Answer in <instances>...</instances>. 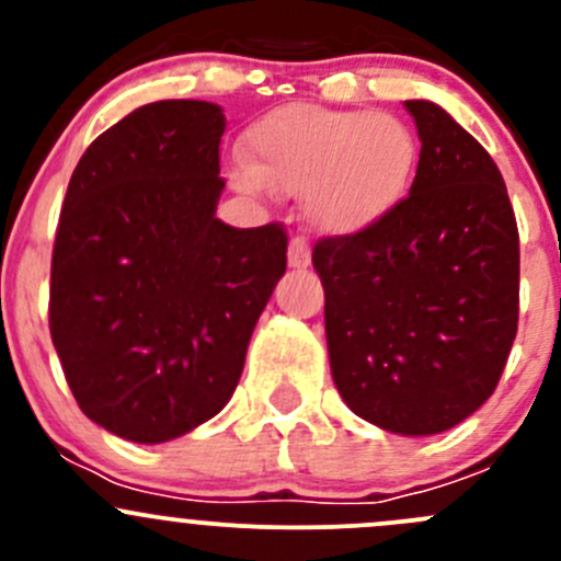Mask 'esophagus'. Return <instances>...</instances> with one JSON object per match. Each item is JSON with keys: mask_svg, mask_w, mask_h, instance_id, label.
<instances>
[{"mask_svg": "<svg viewBox=\"0 0 561 561\" xmlns=\"http://www.w3.org/2000/svg\"><path fill=\"white\" fill-rule=\"evenodd\" d=\"M287 263L290 268H307L312 263V252H309V241L304 236L290 239V252H287Z\"/></svg>", "mask_w": 561, "mask_h": 561, "instance_id": "esophagus-1", "label": "esophagus"}]
</instances>
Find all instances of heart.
<instances>
[{"instance_id": "obj_1", "label": "heart", "mask_w": 561, "mask_h": 561, "mask_svg": "<svg viewBox=\"0 0 561 561\" xmlns=\"http://www.w3.org/2000/svg\"><path fill=\"white\" fill-rule=\"evenodd\" d=\"M244 151L247 165L233 171L241 190L307 192L309 219L328 233H358L386 219L421 162L415 133L401 118L309 103L260 116L247 129Z\"/></svg>"}]
</instances>
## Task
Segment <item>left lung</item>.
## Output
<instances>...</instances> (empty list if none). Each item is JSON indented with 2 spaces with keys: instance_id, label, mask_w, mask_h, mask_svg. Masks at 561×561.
Here are the masks:
<instances>
[{
  "instance_id": "1",
  "label": "left lung",
  "mask_w": 561,
  "mask_h": 561,
  "mask_svg": "<svg viewBox=\"0 0 561 561\" xmlns=\"http://www.w3.org/2000/svg\"><path fill=\"white\" fill-rule=\"evenodd\" d=\"M421 138L410 195L371 228L322 236L333 382L364 421L448 432L500 382L518 331V225L489 151L439 105L407 100Z\"/></svg>"
}]
</instances>
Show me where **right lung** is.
<instances>
[{"label": "right lung", "instance_id": "1", "mask_svg": "<svg viewBox=\"0 0 561 561\" xmlns=\"http://www.w3.org/2000/svg\"><path fill=\"white\" fill-rule=\"evenodd\" d=\"M222 107L160 100L105 129L72 171L48 325L83 415L168 443L217 415L287 265L282 222L214 217Z\"/></svg>", "mask_w": 561, "mask_h": 561}]
</instances>
